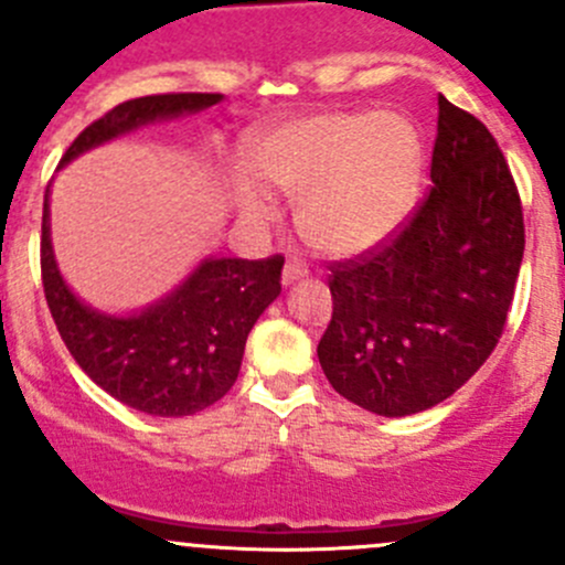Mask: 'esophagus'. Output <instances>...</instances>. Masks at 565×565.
<instances>
[{
  "instance_id": "esophagus-1",
  "label": "esophagus",
  "mask_w": 565,
  "mask_h": 565,
  "mask_svg": "<svg viewBox=\"0 0 565 565\" xmlns=\"http://www.w3.org/2000/svg\"><path fill=\"white\" fill-rule=\"evenodd\" d=\"M306 276H309V267H306L300 259H289L287 265H284V270H281V281L284 284H295V281H300V278H306Z\"/></svg>"
}]
</instances>
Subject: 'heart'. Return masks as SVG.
<instances>
[{"label":"heart","mask_w":565,"mask_h":565,"mask_svg":"<svg viewBox=\"0 0 565 565\" xmlns=\"http://www.w3.org/2000/svg\"><path fill=\"white\" fill-rule=\"evenodd\" d=\"M420 163L418 130L396 111L309 114L254 145L256 173L298 196L303 235L341 256L363 254L396 232L415 199ZM258 178L246 169L232 177V196L248 221H265L276 207Z\"/></svg>","instance_id":"b5f03b06"}]
</instances>
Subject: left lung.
Listing matches in <instances>:
<instances>
[{
    "label": "left lung",
    "instance_id": "left-lung-1",
    "mask_svg": "<svg viewBox=\"0 0 565 565\" xmlns=\"http://www.w3.org/2000/svg\"><path fill=\"white\" fill-rule=\"evenodd\" d=\"M429 193L385 246L333 265L317 355L335 391L404 418L483 366L525 250L520 191L487 125L440 95Z\"/></svg>",
    "mask_w": 565,
    "mask_h": 565
}]
</instances>
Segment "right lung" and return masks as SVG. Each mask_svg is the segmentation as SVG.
Masks as SVG:
<instances>
[{
	"instance_id": "right-lung-1",
	"label": "right lung",
	"mask_w": 565,
	"mask_h": 565,
	"mask_svg": "<svg viewBox=\"0 0 565 565\" xmlns=\"http://www.w3.org/2000/svg\"><path fill=\"white\" fill-rule=\"evenodd\" d=\"M224 100L215 93H169L125 100L76 136L60 167L93 147L158 119L185 117ZM51 185L43 199L45 303L78 366L108 396L161 418L210 407L235 385L246 339L262 311L281 292L284 256H207L169 295L134 315H106L73 295L51 248Z\"/></svg>"
}]
</instances>
